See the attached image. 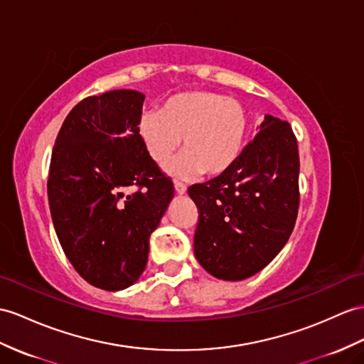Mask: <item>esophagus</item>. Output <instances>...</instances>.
I'll return each instance as SVG.
<instances>
[{
    "instance_id": "34e87169",
    "label": "esophagus",
    "mask_w": 364,
    "mask_h": 364,
    "mask_svg": "<svg viewBox=\"0 0 364 364\" xmlns=\"http://www.w3.org/2000/svg\"><path fill=\"white\" fill-rule=\"evenodd\" d=\"M174 190H176L177 194H185V193H187V187H185V185L181 183V182H174Z\"/></svg>"
}]
</instances>
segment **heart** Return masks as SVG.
<instances>
[{
    "label": "heart",
    "instance_id": "1",
    "mask_svg": "<svg viewBox=\"0 0 364 364\" xmlns=\"http://www.w3.org/2000/svg\"><path fill=\"white\" fill-rule=\"evenodd\" d=\"M249 115L235 99L208 91L174 94L161 111H148L139 120V134L149 157L164 164L182 145L187 151L166 165L176 177L199 173L219 176L242 154Z\"/></svg>",
    "mask_w": 364,
    "mask_h": 364
}]
</instances>
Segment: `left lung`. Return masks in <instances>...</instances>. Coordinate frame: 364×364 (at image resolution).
<instances>
[{"instance_id": "obj_1", "label": "left lung", "mask_w": 364, "mask_h": 364, "mask_svg": "<svg viewBox=\"0 0 364 364\" xmlns=\"http://www.w3.org/2000/svg\"><path fill=\"white\" fill-rule=\"evenodd\" d=\"M298 176L291 127L265 115L228 171L188 188L199 211L194 255L202 267L224 281H242L262 270L294 232Z\"/></svg>"}]
</instances>
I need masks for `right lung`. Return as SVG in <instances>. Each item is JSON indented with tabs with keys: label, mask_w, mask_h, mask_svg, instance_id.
<instances>
[{
	"label": "right lung",
	"mask_w": 364,
	"mask_h": 364,
	"mask_svg": "<svg viewBox=\"0 0 364 364\" xmlns=\"http://www.w3.org/2000/svg\"><path fill=\"white\" fill-rule=\"evenodd\" d=\"M145 95L115 90L77 103L52 149V223L80 277L103 290L140 278L149 236L174 196L173 182L139 134Z\"/></svg>",
	"instance_id": "right-lung-1"
}]
</instances>
